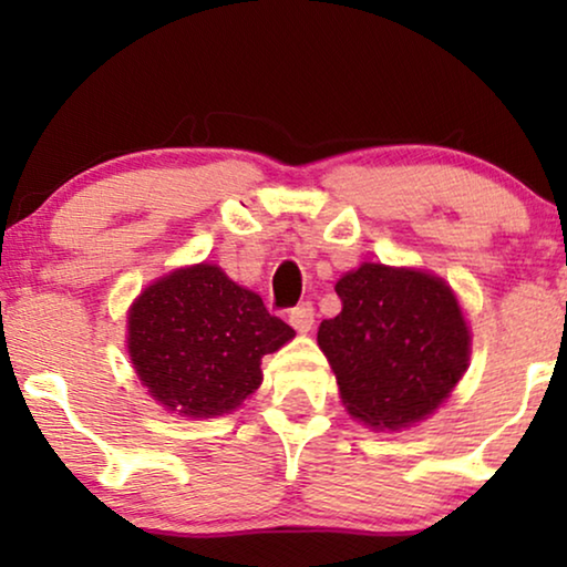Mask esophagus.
I'll return each instance as SVG.
<instances>
[{"instance_id": "1", "label": "esophagus", "mask_w": 567, "mask_h": 567, "mask_svg": "<svg viewBox=\"0 0 567 567\" xmlns=\"http://www.w3.org/2000/svg\"><path fill=\"white\" fill-rule=\"evenodd\" d=\"M289 322H291L293 330L309 332V330H312V324H315V307L309 305V301H305V305H299V307H293L289 312Z\"/></svg>"}]
</instances>
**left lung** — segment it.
Masks as SVG:
<instances>
[{
	"instance_id": "left-lung-1",
	"label": "left lung",
	"mask_w": 567,
	"mask_h": 567,
	"mask_svg": "<svg viewBox=\"0 0 567 567\" xmlns=\"http://www.w3.org/2000/svg\"><path fill=\"white\" fill-rule=\"evenodd\" d=\"M338 317L317 343L348 413L374 429H405L449 398L470 361V330L452 289L421 270L363 262L336 286Z\"/></svg>"
}]
</instances>
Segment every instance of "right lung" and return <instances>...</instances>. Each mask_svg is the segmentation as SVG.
<instances>
[{
	"instance_id": "1",
	"label": "right lung",
	"mask_w": 567,
	"mask_h": 567,
	"mask_svg": "<svg viewBox=\"0 0 567 567\" xmlns=\"http://www.w3.org/2000/svg\"><path fill=\"white\" fill-rule=\"evenodd\" d=\"M293 330L221 268H181L152 284L128 315V353L152 398L188 417L235 410L258 390L260 359Z\"/></svg>"
}]
</instances>
